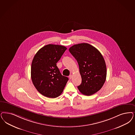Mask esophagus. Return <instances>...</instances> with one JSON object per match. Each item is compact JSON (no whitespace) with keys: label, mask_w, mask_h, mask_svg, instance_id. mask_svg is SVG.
<instances>
[{"label":"esophagus","mask_w":135,"mask_h":135,"mask_svg":"<svg viewBox=\"0 0 135 135\" xmlns=\"http://www.w3.org/2000/svg\"><path fill=\"white\" fill-rule=\"evenodd\" d=\"M69 79H72V75H70L69 76Z\"/></svg>","instance_id":"34e87169"}]
</instances>
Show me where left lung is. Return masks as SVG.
Returning a JSON list of instances; mask_svg holds the SVG:
<instances>
[{
    "label": "left lung",
    "mask_w": 135,
    "mask_h": 135,
    "mask_svg": "<svg viewBox=\"0 0 135 135\" xmlns=\"http://www.w3.org/2000/svg\"><path fill=\"white\" fill-rule=\"evenodd\" d=\"M69 50L77 61L82 83L79 91L86 96L98 92L102 87L107 76V69L102 55L95 47L88 43L71 47Z\"/></svg>",
    "instance_id": "obj_1"
}]
</instances>
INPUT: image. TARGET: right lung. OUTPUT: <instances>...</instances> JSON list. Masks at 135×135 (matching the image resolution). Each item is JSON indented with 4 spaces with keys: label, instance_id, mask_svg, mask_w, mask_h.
I'll return each mask as SVG.
<instances>
[{
    "label": "right lung",
    "instance_id": "add662e5",
    "mask_svg": "<svg viewBox=\"0 0 135 135\" xmlns=\"http://www.w3.org/2000/svg\"><path fill=\"white\" fill-rule=\"evenodd\" d=\"M66 49L62 45L48 44L40 49L33 59V84L39 93L48 98L59 96L69 80L62 75L56 65Z\"/></svg>",
    "mask_w": 135,
    "mask_h": 135
}]
</instances>
